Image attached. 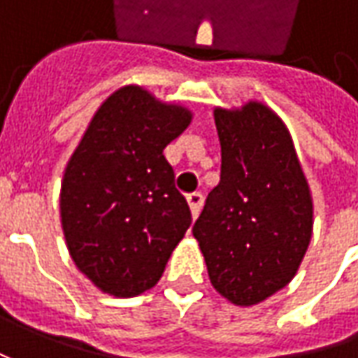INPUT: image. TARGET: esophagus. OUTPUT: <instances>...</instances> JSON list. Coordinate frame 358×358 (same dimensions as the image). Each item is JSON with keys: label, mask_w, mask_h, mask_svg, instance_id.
Listing matches in <instances>:
<instances>
[{"label": "esophagus", "mask_w": 358, "mask_h": 358, "mask_svg": "<svg viewBox=\"0 0 358 358\" xmlns=\"http://www.w3.org/2000/svg\"><path fill=\"white\" fill-rule=\"evenodd\" d=\"M187 205H189V209H191L193 219H197L201 207H203V195H201V193H191V195H187Z\"/></svg>", "instance_id": "1"}]
</instances>
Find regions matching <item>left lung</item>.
<instances>
[{
	"label": "left lung",
	"mask_w": 358,
	"mask_h": 358,
	"mask_svg": "<svg viewBox=\"0 0 358 358\" xmlns=\"http://www.w3.org/2000/svg\"><path fill=\"white\" fill-rule=\"evenodd\" d=\"M221 181L193 225L215 291L253 307L293 281L313 237V197L293 137L263 101L215 107Z\"/></svg>",
	"instance_id": "obj_1"
}]
</instances>
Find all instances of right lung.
Here are the masks:
<instances>
[{
    "mask_svg": "<svg viewBox=\"0 0 358 358\" xmlns=\"http://www.w3.org/2000/svg\"><path fill=\"white\" fill-rule=\"evenodd\" d=\"M191 109L141 85L119 87L91 117L62 179L59 215L76 267L101 293L129 299L155 287L191 211L163 149Z\"/></svg>",
    "mask_w": 358,
    "mask_h": 358,
    "instance_id": "add662e5",
    "label": "right lung"
}]
</instances>
